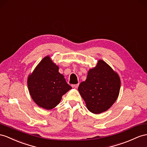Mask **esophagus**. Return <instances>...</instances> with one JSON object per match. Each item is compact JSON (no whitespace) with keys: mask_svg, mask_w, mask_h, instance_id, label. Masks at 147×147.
<instances>
[{"mask_svg":"<svg viewBox=\"0 0 147 147\" xmlns=\"http://www.w3.org/2000/svg\"><path fill=\"white\" fill-rule=\"evenodd\" d=\"M78 86H79V84H73V85H72V87H73V88H74V89H77V88H78Z\"/></svg>","mask_w":147,"mask_h":147,"instance_id":"obj_1","label":"esophagus"}]
</instances>
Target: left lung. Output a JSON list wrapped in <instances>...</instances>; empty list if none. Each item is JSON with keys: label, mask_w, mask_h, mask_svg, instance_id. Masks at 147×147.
<instances>
[{"label": "left lung", "mask_w": 147, "mask_h": 147, "mask_svg": "<svg viewBox=\"0 0 147 147\" xmlns=\"http://www.w3.org/2000/svg\"><path fill=\"white\" fill-rule=\"evenodd\" d=\"M120 89L119 74L102 59L88 71L78 88L88 109L98 114L107 111L117 99Z\"/></svg>", "instance_id": "1"}]
</instances>
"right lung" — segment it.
Masks as SVG:
<instances>
[{"label": "right lung", "mask_w": 147, "mask_h": 147, "mask_svg": "<svg viewBox=\"0 0 147 147\" xmlns=\"http://www.w3.org/2000/svg\"><path fill=\"white\" fill-rule=\"evenodd\" d=\"M59 67L47 56L38 63L27 80L29 93L39 107L47 110L55 107L62 96L72 88L59 73Z\"/></svg>", "instance_id": "right-lung-1"}]
</instances>
